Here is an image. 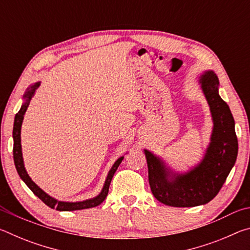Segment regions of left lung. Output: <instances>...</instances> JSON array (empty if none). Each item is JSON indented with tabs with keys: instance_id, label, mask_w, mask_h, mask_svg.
Returning a JSON list of instances; mask_svg holds the SVG:
<instances>
[{
	"instance_id": "1",
	"label": "left lung",
	"mask_w": 250,
	"mask_h": 250,
	"mask_svg": "<svg viewBox=\"0 0 250 250\" xmlns=\"http://www.w3.org/2000/svg\"><path fill=\"white\" fill-rule=\"evenodd\" d=\"M200 83L214 122L211 142L202 162L186 174H175L145 150L152 194L167 206L193 207L210 202L221 191L238 153L235 121L228 104L218 95L217 76L207 71Z\"/></svg>"
}]
</instances>
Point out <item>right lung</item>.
<instances>
[{"instance_id": "1", "label": "right lung", "mask_w": 250, "mask_h": 250, "mask_svg": "<svg viewBox=\"0 0 250 250\" xmlns=\"http://www.w3.org/2000/svg\"><path fill=\"white\" fill-rule=\"evenodd\" d=\"M40 86V83H36L35 84H33L29 88L28 91L24 95L25 98V103L22 104L20 111L16 113L15 119H14V126H13V139H14V146H13V158H14V164L16 167V171H18L19 175L21 179H22L25 184H26L31 191L35 194V195L40 198V200L43 201L46 205L49 206L50 208H56L57 210H78V209H84V208H92V207H96L100 205L101 203L104 201V198L107 197L108 192H109V186L110 183H111V180L113 177V174L117 171L118 167L120 166V163L124 160V156L118 159L116 161V163L113 164V167H111V170L109 171V174L107 176V180H105V183L104 185V188L101 193L98 196L95 198H91V200H87L83 202H76V203H69V202H61L55 200V198L50 197L48 194H46L43 189L40 188L34 182L32 181L31 177L28 176L26 170L24 167V163H23V156H22V146H21V126H22V122H23V118L25 115V111L27 110L29 100H31L32 96L35 92V89Z\"/></svg>"}]
</instances>
